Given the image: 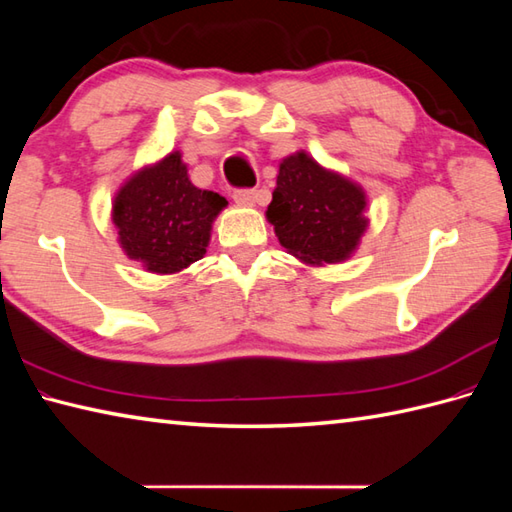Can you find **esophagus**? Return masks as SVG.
I'll return each mask as SVG.
<instances>
[{
  "label": "esophagus",
  "mask_w": 512,
  "mask_h": 512,
  "mask_svg": "<svg viewBox=\"0 0 512 512\" xmlns=\"http://www.w3.org/2000/svg\"><path fill=\"white\" fill-rule=\"evenodd\" d=\"M233 200L242 206H253L257 200V193L253 189H237L233 191Z\"/></svg>",
  "instance_id": "obj_1"
}]
</instances>
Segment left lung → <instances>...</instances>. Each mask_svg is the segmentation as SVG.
Listing matches in <instances>:
<instances>
[{"label": "left lung", "instance_id": "1", "mask_svg": "<svg viewBox=\"0 0 512 512\" xmlns=\"http://www.w3.org/2000/svg\"><path fill=\"white\" fill-rule=\"evenodd\" d=\"M361 184L321 167L306 151L281 160L266 217L279 244L303 264L323 266L350 259L369 220Z\"/></svg>", "mask_w": 512, "mask_h": 512}]
</instances>
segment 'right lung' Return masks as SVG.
Returning <instances> with one entry per match:
<instances>
[{"instance_id":"right-lung-1","label":"right lung","mask_w":512,"mask_h":512,"mask_svg":"<svg viewBox=\"0 0 512 512\" xmlns=\"http://www.w3.org/2000/svg\"><path fill=\"white\" fill-rule=\"evenodd\" d=\"M226 204L220 193L195 187L182 154L171 151L121 184L112 224L129 259L147 273L176 275L204 257L215 217Z\"/></svg>"}]
</instances>
